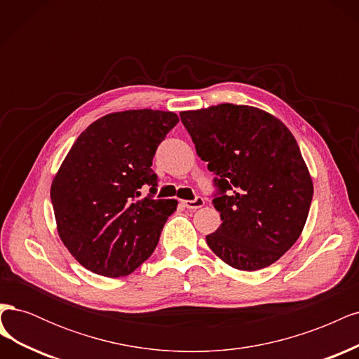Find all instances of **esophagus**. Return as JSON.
I'll use <instances>...</instances> for the list:
<instances>
[{
  "label": "esophagus",
  "instance_id": "34e87169",
  "mask_svg": "<svg viewBox=\"0 0 359 359\" xmlns=\"http://www.w3.org/2000/svg\"><path fill=\"white\" fill-rule=\"evenodd\" d=\"M182 205L186 206L187 210H198L205 205V201L203 198H196L194 201H182Z\"/></svg>",
  "mask_w": 359,
  "mask_h": 359
}]
</instances>
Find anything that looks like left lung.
I'll return each mask as SVG.
<instances>
[{
	"label": "left lung",
	"mask_w": 359,
	"mask_h": 359,
	"mask_svg": "<svg viewBox=\"0 0 359 359\" xmlns=\"http://www.w3.org/2000/svg\"><path fill=\"white\" fill-rule=\"evenodd\" d=\"M180 116L220 189L212 203L222 224L206 244L235 269L273 265L297 243L313 198L295 137L277 116L247 104L222 103Z\"/></svg>",
	"instance_id": "8db88e82"
}]
</instances>
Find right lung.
I'll use <instances>...</instances> for the list:
<instances>
[{
    "mask_svg": "<svg viewBox=\"0 0 359 359\" xmlns=\"http://www.w3.org/2000/svg\"><path fill=\"white\" fill-rule=\"evenodd\" d=\"M180 118L173 112H112L86 127L50 186L57 231L78 262L103 277H124L153 255L175 199H154L156 149ZM144 183L151 194L140 198Z\"/></svg>",
    "mask_w": 359,
    "mask_h": 359,
    "instance_id": "add662e5",
    "label": "right lung"
}]
</instances>
